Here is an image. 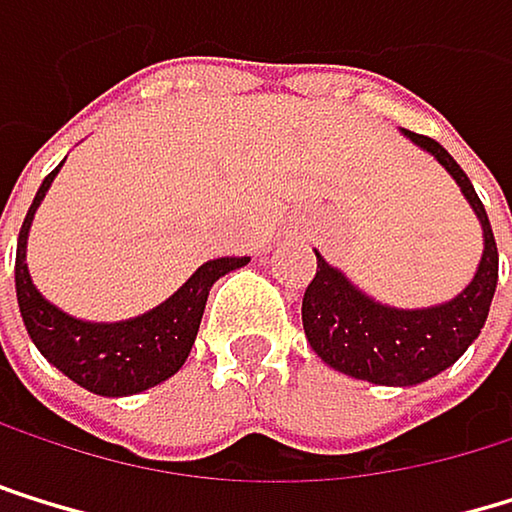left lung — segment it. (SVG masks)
<instances>
[{
  "label": "left lung",
  "instance_id": "1",
  "mask_svg": "<svg viewBox=\"0 0 512 512\" xmlns=\"http://www.w3.org/2000/svg\"><path fill=\"white\" fill-rule=\"evenodd\" d=\"M402 134L427 150L461 187L482 224V261L470 285L451 301L424 310H399L368 298L316 251V276L307 285L301 304L307 341L334 371L381 387H411L455 365L479 338L498 288L495 233L464 168L433 137L415 131Z\"/></svg>",
  "mask_w": 512,
  "mask_h": 512
}]
</instances>
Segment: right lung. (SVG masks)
Instances as JSON below:
<instances>
[{
  "instance_id": "obj_1",
  "label": "right lung",
  "mask_w": 512,
  "mask_h": 512,
  "mask_svg": "<svg viewBox=\"0 0 512 512\" xmlns=\"http://www.w3.org/2000/svg\"><path fill=\"white\" fill-rule=\"evenodd\" d=\"M57 165L42 181L21 236H17V258H14V288L17 307H21L27 334L39 353L64 375L97 396H131L144 393L171 375H178L187 362L196 331L205 313V301L211 285L230 270L248 264V258H218L202 264L168 301L153 307L144 316L125 322H85L64 310L48 304L27 270V236L42 205L51 181L57 178Z\"/></svg>"
}]
</instances>
